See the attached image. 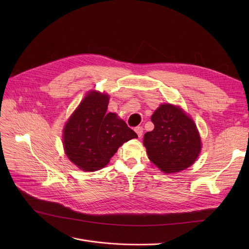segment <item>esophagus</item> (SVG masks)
<instances>
[{
    "label": "esophagus",
    "instance_id": "34e87169",
    "mask_svg": "<svg viewBox=\"0 0 249 249\" xmlns=\"http://www.w3.org/2000/svg\"><path fill=\"white\" fill-rule=\"evenodd\" d=\"M134 130H135V132L137 133L138 137L142 136V134H143V127L142 126H137V127H135Z\"/></svg>",
    "mask_w": 249,
    "mask_h": 249
}]
</instances>
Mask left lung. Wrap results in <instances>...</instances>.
Returning a JSON list of instances; mask_svg holds the SVG:
<instances>
[{"label": "left lung", "mask_w": 249, "mask_h": 249, "mask_svg": "<svg viewBox=\"0 0 249 249\" xmlns=\"http://www.w3.org/2000/svg\"><path fill=\"white\" fill-rule=\"evenodd\" d=\"M151 121L154 129L143 138L149 160L164 173H178L192 165L201 151V139L191 118L164 104L155 110Z\"/></svg>", "instance_id": "8db88e82"}]
</instances>
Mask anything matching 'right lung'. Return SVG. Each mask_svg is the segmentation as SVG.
<instances>
[{"mask_svg": "<svg viewBox=\"0 0 249 249\" xmlns=\"http://www.w3.org/2000/svg\"><path fill=\"white\" fill-rule=\"evenodd\" d=\"M108 104L107 95L90 91L64 126L65 153L83 171H99L124 142L137 138L116 114L107 113Z\"/></svg>", "mask_w": 249, "mask_h": 249, "instance_id": "1", "label": "right lung"}]
</instances>
